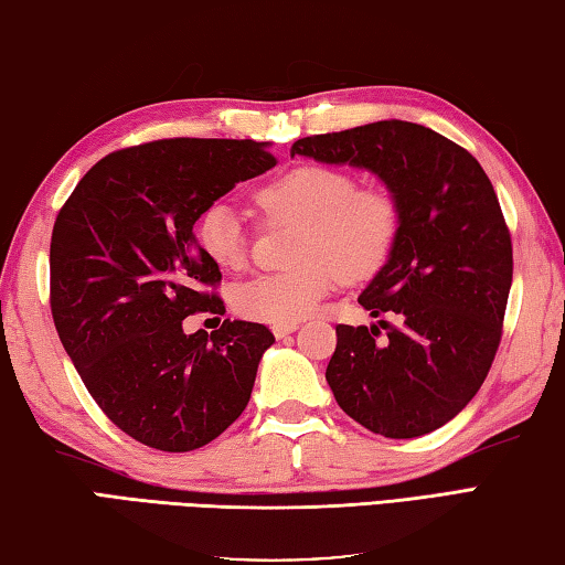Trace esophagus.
Here are the masks:
<instances>
[{"label": "esophagus", "instance_id": "34e87169", "mask_svg": "<svg viewBox=\"0 0 565 565\" xmlns=\"http://www.w3.org/2000/svg\"><path fill=\"white\" fill-rule=\"evenodd\" d=\"M297 329V322H290V324H273V334L278 337V339H282V337H287V334H292Z\"/></svg>", "mask_w": 565, "mask_h": 565}]
</instances>
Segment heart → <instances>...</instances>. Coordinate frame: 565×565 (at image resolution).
Listing matches in <instances>:
<instances>
[{
  "label": "heart",
  "instance_id": "heart-1",
  "mask_svg": "<svg viewBox=\"0 0 565 565\" xmlns=\"http://www.w3.org/2000/svg\"><path fill=\"white\" fill-rule=\"evenodd\" d=\"M255 206L273 226H300L290 273L260 275L233 290V310L263 324L310 317L339 280L364 282L383 270L401 236V201L383 184H359L342 167L302 164L255 189ZM196 243L223 270H241L248 238L241 214L226 201L196 221Z\"/></svg>",
  "mask_w": 565,
  "mask_h": 565
}]
</instances>
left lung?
I'll return each instance as SVG.
<instances>
[{"label":"left lung","mask_w":565,"mask_h":565,"mask_svg":"<svg viewBox=\"0 0 565 565\" xmlns=\"http://www.w3.org/2000/svg\"><path fill=\"white\" fill-rule=\"evenodd\" d=\"M376 172L398 196L401 236L359 297L388 329L337 324L327 383L349 418L383 438H418L480 391L502 342L512 233L480 162L430 127L381 120L310 135L292 157Z\"/></svg>","instance_id":"8db88e82"}]
</instances>
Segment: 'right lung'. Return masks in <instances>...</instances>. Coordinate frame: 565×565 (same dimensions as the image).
<instances>
[{
  "label": "right lung",
  "mask_w": 565,
  "mask_h": 565,
  "mask_svg": "<svg viewBox=\"0 0 565 565\" xmlns=\"http://www.w3.org/2000/svg\"><path fill=\"white\" fill-rule=\"evenodd\" d=\"M275 164L253 140L125 147L88 169L53 223L49 300L61 344L100 411L147 448L196 450L248 406L270 329L223 319L216 332L184 334L182 322L226 312L194 223Z\"/></svg>",
  "instance_id": "1"
}]
</instances>
